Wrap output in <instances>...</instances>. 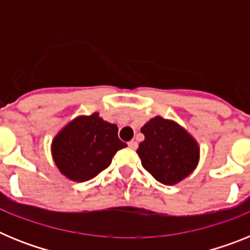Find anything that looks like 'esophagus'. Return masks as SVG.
I'll return each mask as SVG.
<instances>
[{
  "label": "esophagus",
  "mask_w": 250,
  "mask_h": 250,
  "mask_svg": "<svg viewBox=\"0 0 250 250\" xmlns=\"http://www.w3.org/2000/svg\"><path fill=\"white\" fill-rule=\"evenodd\" d=\"M127 145H129L130 149H132V150L138 149V143H136V141H134V140L129 141V143H127Z\"/></svg>",
  "instance_id": "esophagus-1"
}]
</instances>
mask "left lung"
<instances>
[{
    "mask_svg": "<svg viewBox=\"0 0 250 250\" xmlns=\"http://www.w3.org/2000/svg\"><path fill=\"white\" fill-rule=\"evenodd\" d=\"M144 141L136 150L141 164L158 182L174 185L193 173L199 160L196 141L174 121L156 116L141 127Z\"/></svg>",
    "mask_w": 250,
    "mask_h": 250,
    "instance_id": "left-lung-1",
    "label": "left lung"
}]
</instances>
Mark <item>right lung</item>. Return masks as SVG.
Returning a JSON list of instances; mask_svg holds the SVG:
<instances>
[{
  "instance_id": "obj_1",
  "label": "right lung",
  "mask_w": 250,
  "mask_h": 250,
  "mask_svg": "<svg viewBox=\"0 0 250 250\" xmlns=\"http://www.w3.org/2000/svg\"><path fill=\"white\" fill-rule=\"evenodd\" d=\"M125 146L118 136V126L95 112L79 116L57 134L52 141V156L66 178L81 183L105 170L116 151Z\"/></svg>"
}]
</instances>
